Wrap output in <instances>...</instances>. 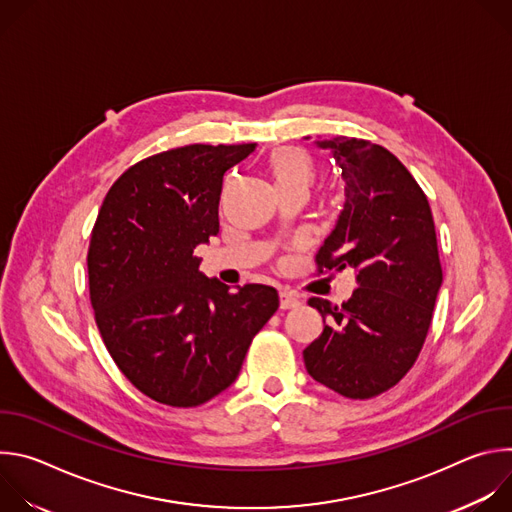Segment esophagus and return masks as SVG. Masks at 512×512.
<instances>
[{
  "label": "esophagus",
  "mask_w": 512,
  "mask_h": 512,
  "mask_svg": "<svg viewBox=\"0 0 512 512\" xmlns=\"http://www.w3.org/2000/svg\"><path fill=\"white\" fill-rule=\"evenodd\" d=\"M302 302H300V298L298 296H294V294H289V291H281L279 294V306H281V310H291V308H298Z\"/></svg>",
  "instance_id": "1"
}]
</instances>
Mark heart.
I'll return each mask as SVG.
<instances>
[{"mask_svg": "<svg viewBox=\"0 0 512 512\" xmlns=\"http://www.w3.org/2000/svg\"><path fill=\"white\" fill-rule=\"evenodd\" d=\"M269 172L275 180L277 190H287V188L308 190L316 176L314 160L302 148L275 150L269 158Z\"/></svg>", "mask_w": 512, "mask_h": 512, "instance_id": "heart-1", "label": "heart"}]
</instances>
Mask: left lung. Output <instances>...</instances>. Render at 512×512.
I'll use <instances>...</instances> for the list:
<instances>
[{
  "label": "left lung",
  "mask_w": 512,
  "mask_h": 512,
  "mask_svg": "<svg viewBox=\"0 0 512 512\" xmlns=\"http://www.w3.org/2000/svg\"><path fill=\"white\" fill-rule=\"evenodd\" d=\"M344 182V208L316 255L318 271L354 269L342 306L312 298L324 330L304 350L306 371L348 399L397 385L425 342L442 265L427 196L409 170L367 139L316 141Z\"/></svg>",
  "instance_id": "obj_1"
}]
</instances>
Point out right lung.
Here are the masks:
<instances>
[{
    "instance_id": "obj_1",
    "label": "right lung",
    "mask_w": 512,
    "mask_h": 512,
    "mask_svg": "<svg viewBox=\"0 0 512 512\" xmlns=\"http://www.w3.org/2000/svg\"><path fill=\"white\" fill-rule=\"evenodd\" d=\"M255 143H192L145 158L109 188L87 267L95 320L119 371L150 399L196 407L235 383L275 287L231 291L198 271L218 233L225 174Z\"/></svg>"
}]
</instances>
